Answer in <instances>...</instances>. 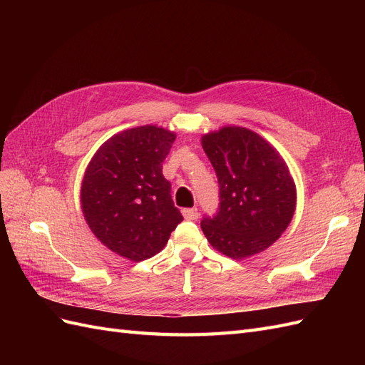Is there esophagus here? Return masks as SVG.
Here are the masks:
<instances>
[{
    "label": "esophagus",
    "instance_id": "esophagus-1",
    "mask_svg": "<svg viewBox=\"0 0 365 365\" xmlns=\"http://www.w3.org/2000/svg\"><path fill=\"white\" fill-rule=\"evenodd\" d=\"M182 216H184L187 220H196L197 216H200V213H197L196 208H184V210H182Z\"/></svg>",
    "mask_w": 365,
    "mask_h": 365
}]
</instances>
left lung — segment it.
I'll return each instance as SVG.
<instances>
[{"label":"left lung","instance_id":"obj_1","mask_svg":"<svg viewBox=\"0 0 365 365\" xmlns=\"http://www.w3.org/2000/svg\"><path fill=\"white\" fill-rule=\"evenodd\" d=\"M201 143L219 182L217 213L201 220L210 245L235 260L267 250L295 212L297 190L288 165L247 128H220Z\"/></svg>","mask_w":365,"mask_h":365}]
</instances>
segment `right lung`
Wrapping results in <instances>:
<instances>
[{
	"label": "right lung",
	"mask_w": 365,
	"mask_h": 365,
	"mask_svg": "<svg viewBox=\"0 0 365 365\" xmlns=\"http://www.w3.org/2000/svg\"><path fill=\"white\" fill-rule=\"evenodd\" d=\"M176 135L153 125L113 135L85 170L81 204L102 244L132 262L160 252L182 215L175 207L163 161Z\"/></svg>",
	"instance_id": "add662e5"
}]
</instances>
